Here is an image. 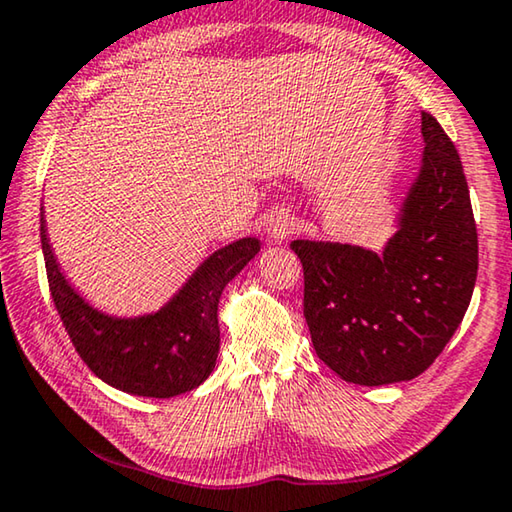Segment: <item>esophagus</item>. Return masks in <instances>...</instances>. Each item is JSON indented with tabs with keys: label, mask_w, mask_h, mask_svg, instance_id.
<instances>
[{
	"label": "esophagus",
	"mask_w": 512,
	"mask_h": 512,
	"mask_svg": "<svg viewBox=\"0 0 512 512\" xmlns=\"http://www.w3.org/2000/svg\"><path fill=\"white\" fill-rule=\"evenodd\" d=\"M294 230H296L294 218L285 211L273 213V216L269 218V225H266V232H269L273 241H285L289 234H294Z\"/></svg>",
	"instance_id": "34e87169"
}]
</instances>
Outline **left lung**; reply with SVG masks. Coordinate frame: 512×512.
<instances>
[{"label":"left lung","mask_w":512,"mask_h":512,"mask_svg":"<svg viewBox=\"0 0 512 512\" xmlns=\"http://www.w3.org/2000/svg\"><path fill=\"white\" fill-rule=\"evenodd\" d=\"M423 156L381 253L333 241H292L303 264L312 347L358 386L409 381L434 363L469 308L478 234L455 144L421 114Z\"/></svg>","instance_id":"1"}]
</instances>
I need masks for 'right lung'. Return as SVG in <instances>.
I'll list each match as a JSON object with an SVG mask.
<instances>
[{"mask_svg":"<svg viewBox=\"0 0 512 512\" xmlns=\"http://www.w3.org/2000/svg\"><path fill=\"white\" fill-rule=\"evenodd\" d=\"M43 213L41 207V246L52 301L89 370L112 388L140 398H174L204 384L220 349V296L259 253L257 236H243L211 253L160 310L117 317L94 308L61 273Z\"/></svg>","mask_w":512,"mask_h":512,"instance_id":"add662e5","label":"right lung"}]
</instances>
